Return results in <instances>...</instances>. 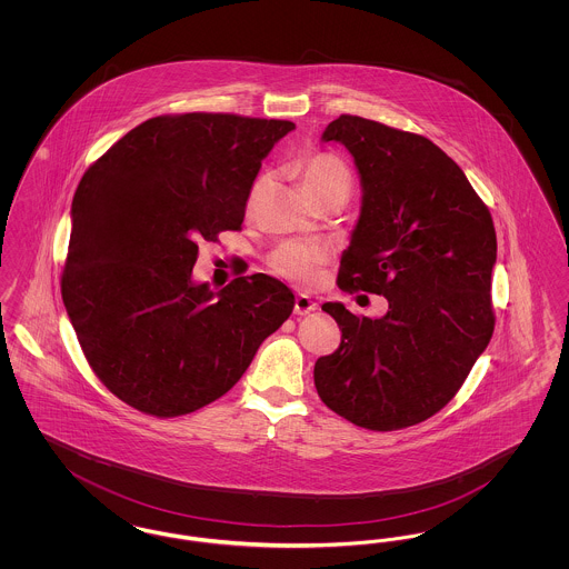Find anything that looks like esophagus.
I'll use <instances>...</instances> for the list:
<instances>
[{
  "label": "esophagus",
  "instance_id": "1",
  "mask_svg": "<svg viewBox=\"0 0 569 569\" xmlns=\"http://www.w3.org/2000/svg\"><path fill=\"white\" fill-rule=\"evenodd\" d=\"M318 309V302L313 300L311 297H307V295H298L295 298V313L297 316H309V313H313Z\"/></svg>",
  "mask_w": 569,
  "mask_h": 569
}]
</instances>
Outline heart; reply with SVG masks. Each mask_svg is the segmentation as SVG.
Instances as JSON below:
<instances>
[{
  "mask_svg": "<svg viewBox=\"0 0 569 569\" xmlns=\"http://www.w3.org/2000/svg\"><path fill=\"white\" fill-rule=\"evenodd\" d=\"M260 183L262 181L253 186V191L260 188ZM300 183H302V190L307 191L313 200H320L322 196L335 193V191L350 193L352 172L341 158L326 151H318L307 156L300 163ZM326 260H328V253L322 247L288 241L272 249L269 256V269L274 274L290 279L295 283L311 286L313 281H318L320 269L325 267Z\"/></svg>",
  "mask_w": 569,
  "mask_h": 569,
  "instance_id": "1",
  "label": "heart"
}]
</instances>
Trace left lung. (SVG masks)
<instances>
[{"label": "left lung", "instance_id": "8db88e82", "mask_svg": "<svg viewBox=\"0 0 569 569\" xmlns=\"http://www.w3.org/2000/svg\"><path fill=\"white\" fill-rule=\"evenodd\" d=\"M326 142L348 147L362 211L337 286L388 300L379 320L325 302L341 343L313 381L335 413L369 431L413 427L448 406L495 330L497 234L459 163L429 138L341 114Z\"/></svg>", "mask_w": 569, "mask_h": 569}]
</instances>
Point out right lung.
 Wrapping results in <instances>:
<instances>
[{
	"mask_svg": "<svg viewBox=\"0 0 569 569\" xmlns=\"http://www.w3.org/2000/svg\"><path fill=\"white\" fill-rule=\"evenodd\" d=\"M292 121L232 112L147 119L87 168L72 200L61 298L82 353L123 403L156 418L223 397L295 295L269 274L193 286L198 243L241 230L272 144Z\"/></svg>",
	"mask_w": 569,
	"mask_h": 569,
	"instance_id": "right-lung-1",
	"label": "right lung"
}]
</instances>
